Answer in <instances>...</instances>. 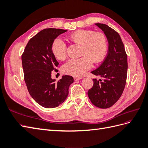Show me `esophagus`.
Returning <instances> with one entry per match:
<instances>
[{"instance_id":"esophagus-1","label":"esophagus","mask_w":148,"mask_h":148,"mask_svg":"<svg viewBox=\"0 0 148 148\" xmlns=\"http://www.w3.org/2000/svg\"><path fill=\"white\" fill-rule=\"evenodd\" d=\"M82 77H77V76H74V79L75 80V81H78V80H80V79H82Z\"/></svg>"}]
</instances>
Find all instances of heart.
Here are the masks:
<instances>
[{"instance_id":"b5f03b06","label":"heart","mask_w":148,"mask_h":148,"mask_svg":"<svg viewBox=\"0 0 148 148\" xmlns=\"http://www.w3.org/2000/svg\"><path fill=\"white\" fill-rule=\"evenodd\" d=\"M71 42L81 45L77 59H71L63 65L66 74L81 76L92 67V63L102 61L108 51V39L104 34L90 30H77L69 36ZM53 55L58 60H64L67 55V46L60 38H56L51 45Z\"/></svg>"}]
</instances>
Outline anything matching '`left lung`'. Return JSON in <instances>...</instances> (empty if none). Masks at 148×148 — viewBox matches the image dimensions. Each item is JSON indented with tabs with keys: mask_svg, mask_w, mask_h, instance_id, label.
<instances>
[{
	"mask_svg": "<svg viewBox=\"0 0 148 148\" xmlns=\"http://www.w3.org/2000/svg\"><path fill=\"white\" fill-rule=\"evenodd\" d=\"M108 40V53L102 64L91 72L93 86L88 92L90 101L99 108L107 109L118 101L123 92L127 76V55L119 34L103 23H95Z\"/></svg>",
	"mask_w": 148,
	"mask_h": 148,
	"instance_id": "left-lung-1",
	"label": "left lung"
}]
</instances>
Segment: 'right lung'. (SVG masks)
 I'll return each instance as SVG.
<instances>
[{"label": "right lung", "instance_id": "1", "mask_svg": "<svg viewBox=\"0 0 148 148\" xmlns=\"http://www.w3.org/2000/svg\"><path fill=\"white\" fill-rule=\"evenodd\" d=\"M67 32L60 29H44L31 38L21 56L24 79L31 97L45 108H54L64 102L69 88L74 82L71 76H63L56 82L51 71H56L58 62L53 55L51 45L56 37Z\"/></svg>", "mask_w": 148, "mask_h": 148}]
</instances>
